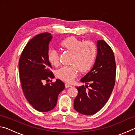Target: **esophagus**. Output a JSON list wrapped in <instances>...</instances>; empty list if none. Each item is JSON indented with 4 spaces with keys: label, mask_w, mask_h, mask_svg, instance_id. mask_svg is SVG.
Returning <instances> with one entry per match:
<instances>
[{
    "label": "esophagus",
    "mask_w": 135,
    "mask_h": 135,
    "mask_svg": "<svg viewBox=\"0 0 135 135\" xmlns=\"http://www.w3.org/2000/svg\"><path fill=\"white\" fill-rule=\"evenodd\" d=\"M71 86H72L71 84H69V83H65V88H70V87H71Z\"/></svg>",
    "instance_id": "1"
}]
</instances>
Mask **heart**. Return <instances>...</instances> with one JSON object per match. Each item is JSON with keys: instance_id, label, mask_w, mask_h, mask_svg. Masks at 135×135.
<instances>
[{"instance_id": "obj_1", "label": "heart", "mask_w": 135, "mask_h": 135, "mask_svg": "<svg viewBox=\"0 0 135 135\" xmlns=\"http://www.w3.org/2000/svg\"><path fill=\"white\" fill-rule=\"evenodd\" d=\"M61 46L73 54L70 66H63L57 71V76L66 82L73 81L79 73L87 71L92 67L97 55V47L92 41L83 42L71 37L61 42ZM47 58L50 64L56 66L59 64L58 52L56 49L51 48L47 52Z\"/></svg>"}]
</instances>
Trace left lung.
<instances>
[{"label":"left lung","mask_w":135,"mask_h":135,"mask_svg":"<svg viewBox=\"0 0 135 135\" xmlns=\"http://www.w3.org/2000/svg\"><path fill=\"white\" fill-rule=\"evenodd\" d=\"M97 46L94 65L80 80L85 86L76 87L78 94L74 100V109L87 115L97 113L105 105L115 84L116 65L113 50L104 40H98Z\"/></svg>","instance_id":"8db88e82"}]
</instances>
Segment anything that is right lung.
I'll return each mask as SVG.
<instances>
[{
  "label": "right lung",
  "instance_id": "add662e5",
  "mask_svg": "<svg viewBox=\"0 0 135 135\" xmlns=\"http://www.w3.org/2000/svg\"><path fill=\"white\" fill-rule=\"evenodd\" d=\"M51 34L43 33L34 37L25 46L19 61V73L22 91L34 108L47 112L55 107L58 95L65 88L59 79L52 83L45 81L55 77L47 58Z\"/></svg>",
  "mask_w": 135,
  "mask_h": 135
}]
</instances>
